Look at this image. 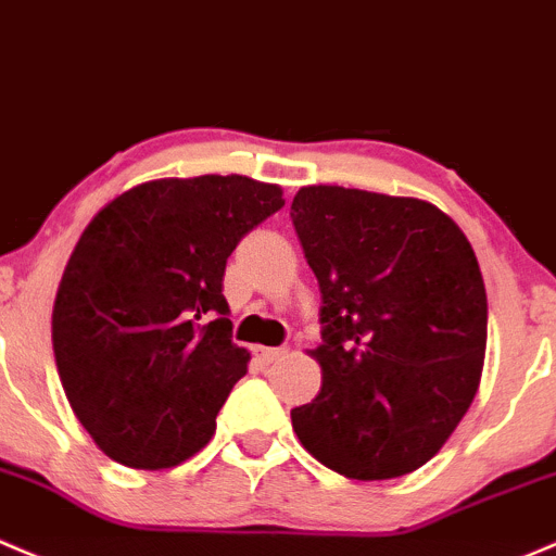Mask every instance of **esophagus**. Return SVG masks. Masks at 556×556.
Listing matches in <instances>:
<instances>
[{
  "mask_svg": "<svg viewBox=\"0 0 556 556\" xmlns=\"http://www.w3.org/2000/svg\"><path fill=\"white\" fill-rule=\"evenodd\" d=\"M253 354H255V359L261 362V365H271V362H277L279 356H282L285 352H282V349H266V346H255V349H253Z\"/></svg>",
  "mask_w": 556,
  "mask_h": 556,
  "instance_id": "obj_1",
  "label": "esophagus"
}]
</instances>
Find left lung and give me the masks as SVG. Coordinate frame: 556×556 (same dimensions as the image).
I'll list each match as a JSON object with an SVG mask.
<instances>
[{
  "label": "left lung",
  "instance_id": "obj_1",
  "mask_svg": "<svg viewBox=\"0 0 556 556\" xmlns=\"http://www.w3.org/2000/svg\"><path fill=\"white\" fill-rule=\"evenodd\" d=\"M290 218L323 293V389L290 410L298 440L349 479L410 475L445 445L482 378L475 250L410 197L306 186Z\"/></svg>",
  "mask_w": 556,
  "mask_h": 556
}]
</instances>
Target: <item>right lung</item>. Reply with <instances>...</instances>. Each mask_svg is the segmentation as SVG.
Instances as JSON below:
<instances>
[{
	"label": "right lung",
	"instance_id": "add662e5",
	"mask_svg": "<svg viewBox=\"0 0 556 556\" xmlns=\"http://www.w3.org/2000/svg\"><path fill=\"white\" fill-rule=\"evenodd\" d=\"M244 175L140 184L81 231L52 308L58 376L96 445L170 469L207 445L250 354L231 341L226 261L282 207Z\"/></svg>",
	"mask_w": 556,
	"mask_h": 556
}]
</instances>
